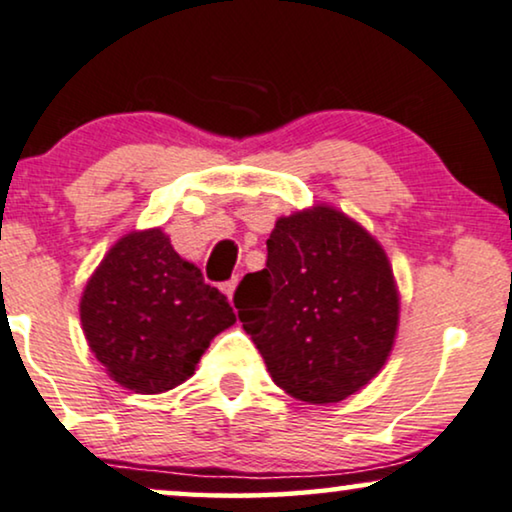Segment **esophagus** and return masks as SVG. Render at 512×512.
<instances>
[{"instance_id":"34e87169","label":"esophagus","mask_w":512,"mask_h":512,"mask_svg":"<svg viewBox=\"0 0 512 512\" xmlns=\"http://www.w3.org/2000/svg\"><path fill=\"white\" fill-rule=\"evenodd\" d=\"M236 286H238V281H236V278H231V281L222 283V290H224V293H226V297H229V300H231V297H234V290H236Z\"/></svg>"}]
</instances>
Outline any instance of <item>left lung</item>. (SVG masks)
<instances>
[{
  "mask_svg": "<svg viewBox=\"0 0 512 512\" xmlns=\"http://www.w3.org/2000/svg\"><path fill=\"white\" fill-rule=\"evenodd\" d=\"M234 302L271 380L309 404L359 392L385 366L399 326L385 250L328 205L278 219L267 267L243 278Z\"/></svg>",
  "mask_w": 512,
  "mask_h": 512,
  "instance_id": "left-lung-1",
  "label": "left lung"
}]
</instances>
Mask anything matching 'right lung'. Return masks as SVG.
<instances>
[{"label":"right lung","instance_id":"add662e5","mask_svg":"<svg viewBox=\"0 0 512 512\" xmlns=\"http://www.w3.org/2000/svg\"><path fill=\"white\" fill-rule=\"evenodd\" d=\"M84 338L115 383L137 394L189 380L236 314L160 229L132 231L106 252L80 300Z\"/></svg>","mask_w":512,"mask_h":512}]
</instances>
